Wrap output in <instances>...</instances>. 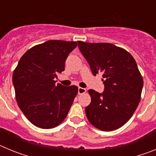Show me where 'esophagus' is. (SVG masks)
<instances>
[{
    "label": "esophagus",
    "instance_id": "esophagus-1",
    "mask_svg": "<svg viewBox=\"0 0 156 156\" xmlns=\"http://www.w3.org/2000/svg\"><path fill=\"white\" fill-rule=\"evenodd\" d=\"M87 90L85 88H83V87H79L78 88V94H83L86 93Z\"/></svg>",
    "mask_w": 156,
    "mask_h": 156
}]
</instances>
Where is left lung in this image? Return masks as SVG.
I'll return each instance as SVG.
<instances>
[{"label":"left lung","instance_id":"obj_1","mask_svg":"<svg viewBox=\"0 0 156 156\" xmlns=\"http://www.w3.org/2000/svg\"><path fill=\"white\" fill-rule=\"evenodd\" d=\"M92 73L102 74L104 91L88 90L91 102L85 108L89 122L103 131L121 127L138 106L143 79L133 56L109 43L77 41Z\"/></svg>","mask_w":156,"mask_h":156}]
</instances>
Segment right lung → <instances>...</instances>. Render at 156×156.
Here are the masks:
<instances>
[{"mask_svg":"<svg viewBox=\"0 0 156 156\" xmlns=\"http://www.w3.org/2000/svg\"><path fill=\"white\" fill-rule=\"evenodd\" d=\"M77 46L76 41H48L22 56L12 76L19 108L36 126L51 129L66 119L78 93L75 85L56 83L57 75Z\"/></svg>","mask_w":156,"mask_h":156,"instance_id":"1","label":"right lung"}]
</instances>
